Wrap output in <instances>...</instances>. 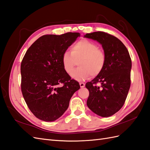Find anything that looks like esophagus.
<instances>
[{
  "mask_svg": "<svg viewBox=\"0 0 150 150\" xmlns=\"http://www.w3.org/2000/svg\"><path fill=\"white\" fill-rule=\"evenodd\" d=\"M79 84H80V86H81V88H83V87H85V83L83 82H80Z\"/></svg>",
  "mask_w": 150,
  "mask_h": 150,
  "instance_id": "34e87169",
  "label": "esophagus"
}]
</instances>
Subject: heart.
<instances>
[{"instance_id": "obj_1", "label": "heart", "mask_w": 150, "mask_h": 150, "mask_svg": "<svg viewBox=\"0 0 150 150\" xmlns=\"http://www.w3.org/2000/svg\"><path fill=\"white\" fill-rule=\"evenodd\" d=\"M79 67L73 73L71 76L78 81H82L91 75H99L105 63V55L99 49L98 45L87 39L79 41L73 45L71 53L66 51L62 55V64L64 71L70 75L77 62Z\"/></svg>"}]
</instances>
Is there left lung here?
<instances>
[{"label":"left lung","mask_w":150,"mask_h":150,"mask_svg":"<svg viewBox=\"0 0 150 150\" xmlns=\"http://www.w3.org/2000/svg\"><path fill=\"white\" fill-rule=\"evenodd\" d=\"M84 38L98 41L105 55L102 72L86 83L89 95L87 105L94 113L109 117L124 105L130 87L132 61L126 47L116 37L104 32L86 34ZM98 83L100 86H98Z\"/></svg>","instance_id":"8db88e82"}]
</instances>
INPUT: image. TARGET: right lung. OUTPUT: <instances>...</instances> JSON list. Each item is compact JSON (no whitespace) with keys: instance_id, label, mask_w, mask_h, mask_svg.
I'll list each match as a JSON object with an SVG mask.
<instances>
[{"instance_id":"1","label":"right lung","mask_w":150,"mask_h":150,"mask_svg":"<svg viewBox=\"0 0 150 150\" xmlns=\"http://www.w3.org/2000/svg\"><path fill=\"white\" fill-rule=\"evenodd\" d=\"M80 36L79 33L42 36L24 55L20 68L21 89L28 107L38 119L57 120L80 89L79 82L64 71L61 61L62 54Z\"/></svg>"}]
</instances>
